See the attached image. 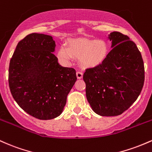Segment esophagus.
<instances>
[{
  "label": "esophagus",
  "mask_w": 152,
  "mask_h": 152,
  "mask_svg": "<svg viewBox=\"0 0 152 152\" xmlns=\"http://www.w3.org/2000/svg\"><path fill=\"white\" fill-rule=\"evenodd\" d=\"M76 75H77V79H81V78L83 77V72H80V71L77 72Z\"/></svg>",
  "instance_id": "1"
}]
</instances>
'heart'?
Here are the masks:
<instances>
[{"label": "heart", "instance_id": "obj_1", "mask_svg": "<svg viewBox=\"0 0 152 152\" xmlns=\"http://www.w3.org/2000/svg\"><path fill=\"white\" fill-rule=\"evenodd\" d=\"M107 53L108 47L103 41L75 39L69 41L68 47L65 45L60 46L57 56L64 65L70 64L73 57H75L80 58V62L84 67H93L103 62Z\"/></svg>", "mask_w": 152, "mask_h": 152}]
</instances>
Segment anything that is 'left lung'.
<instances>
[{
	"label": "left lung",
	"mask_w": 152,
	"mask_h": 152,
	"mask_svg": "<svg viewBox=\"0 0 152 152\" xmlns=\"http://www.w3.org/2000/svg\"><path fill=\"white\" fill-rule=\"evenodd\" d=\"M112 50L101 64L88 68L83 75L86 97L95 113L101 116L121 115L136 101L144 83L141 52L126 35H108Z\"/></svg>",
	"instance_id": "left-lung-1"
}]
</instances>
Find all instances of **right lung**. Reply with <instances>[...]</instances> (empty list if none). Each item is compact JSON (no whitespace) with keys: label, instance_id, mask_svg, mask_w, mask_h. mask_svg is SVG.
<instances>
[{"label":"right lung","instance_id":"obj_1","mask_svg":"<svg viewBox=\"0 0 152 152\" xmlns=\"http://www.w3.org/2000/svg\"><path fill=\"white\" fill-rule=\"evenodd\" d=\"M52 37L33 33L20 41L10 61L12 96L31 116L50 120L62 113L77 80L76 71L58 63Z\"/></svg>","mask_w":152,"mask_h":152}]
</instances>
